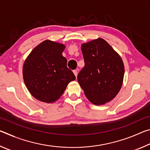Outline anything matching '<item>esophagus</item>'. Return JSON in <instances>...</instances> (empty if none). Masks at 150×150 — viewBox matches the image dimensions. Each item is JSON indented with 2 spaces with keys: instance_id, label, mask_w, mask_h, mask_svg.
<instances>
[{
  "instance_id": "obj_1",
  "label": "esophagus",
  "mask_w": 150,
  "mask_h": 150,
  "mask_svg": "<svg viewBox=\"0 0 150 150\" xmlns=\"http://www.w3.org/2000/svg\"><path fill=\"white\" fill-rule=\"evenodd\" d=\"M73 73H74V75H75V77H77V74H78L77 70H74V71H73Z\"/></svg>"
}]
</instances>
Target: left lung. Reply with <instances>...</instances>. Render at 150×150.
I'll return each instance as SVG.
<instances>
[{"label": "left lung", "mask_w": 150, "mask_h": 150, "mask_svg": "<svg viewBox=\"0 0 150 150\" xmlns=\"http://www.w3.org/2000/svg\"><path fill=\"white\" fill-rule=\"evenodd\" d=\"M85 67L77 80L91 103L103 105L118 95L123 83L124 65L117 52L100 38L81 44Z\"/></svg>", "instance_id": "obj_1"}]
</instances>
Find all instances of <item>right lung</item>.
Instances as JSON below:
<instances>
[{
    "mask_svg": "<svg viewBox=\"0 0 150 150\" xmlns=\"http://www.w3.org/2000/svg\"><path fill=\"white\" fill-rule=\"evenodd\" d=\"M65 45L46 40L35 47L24 63L22 75L26 87L35 98L53 103L75 79L62 55Z\"/></svg>",
    "mask_w": 150,
    "mask_h": 150,
    "instance_id": "1",
    "label": "right lung"
}]
</instances>
